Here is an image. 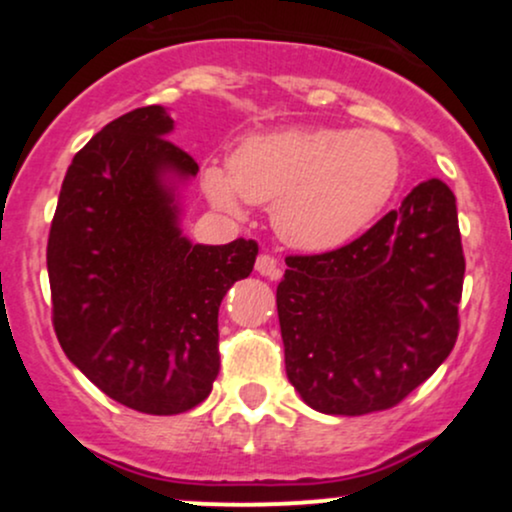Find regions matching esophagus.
Masks as SVG:
<instances>
[{
    "instance_id": "obj_1",
    "label": "esophagus",
    "mask_w": 512,
    "mask_h": 512,
    "mask_svg": "<svg viewBox=\"0 0 512 512\" xmlns=\"http://www.w3.org/2000/svg\"><path fill=\"white\" fill-rule=\"evenodd\" d=\"M255 269H257V272H260L262 276H269V279H279V276H281L279 260H276L274 255H267V252H262V255L257 257Z\"/></svg>"
}]
</instances>
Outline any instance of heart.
Returning <instances> with one entry per match:
<instances>
[{
	"label": "heart",
	"instance_id": "heart-1",
	"mask_svg": "<svg viewBox=\"0 0 512 512\" xmlns=\"http://www.w3.org/2000/svg\"><path fill=\"white\" fill-rule=\"evenodd\" d=\"M402 154L380 129L289 127L243 139L228 170H204V192L236 211L240 199L272 204L276 233L301 250L342 248L387 207Z\"/></svg>",
	"mask_w": 512,
	"mask_h": 512
}]
</instances>
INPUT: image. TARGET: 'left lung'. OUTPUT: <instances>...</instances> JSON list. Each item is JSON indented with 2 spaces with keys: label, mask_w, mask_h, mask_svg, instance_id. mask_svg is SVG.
I'll list each match as a JSON object with an SVG mask.
<instances>
[{
  "label": "left lung",
  "mask_w": 512,
  "mask_h": 512,
  "mask_svg": "<svg viewBox=\"0 0 512 512\" xmlns=\"http://www.w3.org/2000/svg\"><path fill=\"white\" fill-rule=\"evenodd\" d=\"M286 264L276 286L286 375L313 409H392L450 356L464 252L445 182H421L344 248Z\"/></svg>",
  "instance_id": "left-lung-1"
}]
</instances>
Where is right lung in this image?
Returning a JSON list of instances; mask_svg holds the SVG:
<instances>
[{
  "instance_id": "1",
  "label": "right lung",
  "mask_w": 512,
  "mask_h": 512,
  "mask_svg": "<svg viewBox=\"0 0 512 512\" xmlns=\"http://www.w3.org/2000/svg\"><path fill=\"white\" fill-rule=\"evenodd\" d=\"M161 105L117 117L74 156L48 238L52 325L98 390L170 416L209 397L219 375V305L255 267L257 243L192 245L175 180L197 161L168 139Z\"/></svg>"
}]
</instances>
